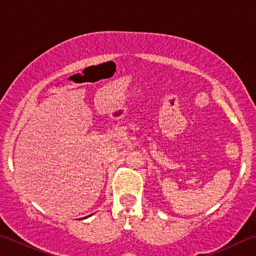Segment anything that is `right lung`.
Listing matches in <instances>:
<instances>
[{
    "label": "right lung",
    "instance_id": "1",
    "mask_svg": "<svg viewBox=\"0 0 256 256\" xmlns=\"http://www.w3.org/2000/svg\"><path fill=\"white\" fill-rule=\"evenodd\" d=\"M86 216H84V219H86Z\"/></svg>",
    "mask_w": 256,
    "mask_h": 256
}]
</instances>
